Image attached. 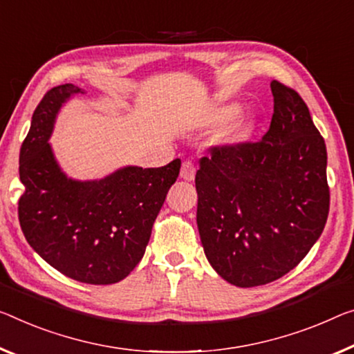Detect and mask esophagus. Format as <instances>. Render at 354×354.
<instances>
[{
  "instance_id": "esophagus-1",
  "label": "esophagus",
  "mask_w": 354,
  "mask_h": 354,
  "mask_svg": "<svg viewBox=\"0 0 354 354\" xmlns=\"http://www.w3.org/2000/svg\"><path fill=\"white\" fill-rule=\"evenodd\" d=\"M194 176H196V166H194V162H192V161H183L182 169H180V177L183 178V180L192 182V180H194Z\"/></svg>"
}]
</instances>
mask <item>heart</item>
I'll list each match as a JSON object with an SVG mask.
<instances>
[{"label": "heart", "instance_id": "1", "mask_svg": "<svg viewBox=\"0 0 354 354\" xmlns=\"http://www.w3.org/2000/svg\"><path fill=\"white\" fill-rule=\"evenodd\" d=\"M239 109H241V106L237 102H226V104L218 106L209 115L207 124H210V127H220V124L227 123L237 115ZM254 128H257V117L250 112L242 113L227 127L221 139L223 144L231 147L245 144L253 136Z\"/></svg>", "mask_w": 354, "mask_h": 354}]
</instances>
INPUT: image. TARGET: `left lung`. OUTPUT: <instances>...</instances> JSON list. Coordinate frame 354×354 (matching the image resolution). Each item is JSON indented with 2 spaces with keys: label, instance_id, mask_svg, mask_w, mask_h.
I'll return each mask as SVG.
<instances>
[{
  "label": "left lung",
  "instance_id": "1",
  "mask_svg": "<svg viewBox=\"0 0 354 354\" xmlns=\"http://www.w3.org/2000/svg\"><path fill=\"white\" fill-rule=\"evenodd\" d=\"M274 115L259 142L212 147L196 172L204 253L227 283L252 288L295 269L329 214L328 153L308 107L272 80Z\"/></svg>",
  "mask_w": 354,
  "mask_h": 354
}]
</instances>
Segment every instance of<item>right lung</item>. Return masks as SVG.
Here are the masks:
<instances>
[{"instance_id": "right-lung-1", "label": "right lung", "mask_w": 354, "mask_h": 354, "mask_svg": "<svg viewBox=\"0 0 354 354\" xmlns=\"http://www.w3.org/2000/svg\"><path fill=\"white\" fill-rule=\"evenodd\" d=\"M84 93L73 84L48 90L20 149L19 220L26 242L69 279L90 285L123 280L145 253L151 227L177 180L180 160L162 167L127 166L100 180H74L48 142L59 109Z\"/></svg>"}]
</instances>
